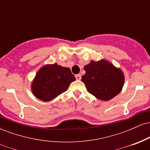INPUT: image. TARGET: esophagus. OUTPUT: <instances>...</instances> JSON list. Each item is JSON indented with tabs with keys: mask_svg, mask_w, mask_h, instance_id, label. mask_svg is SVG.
<instances>
[{
	"mask_svg": "<svg viewBox=\"0 0 150 150\" xmlns=\"http://www.w3.org/2000/svg\"><path fill=\"white\" fill-rule=\"evenodd\" d=\"M75 78L77 80H81V75L80 74H77V75H75Z\"/></svg>",
	"mask_w": 150,
	"mask_h": 150,
	"instance_id": "34e87169",
	"label": "esophagus"
}]
</instances>
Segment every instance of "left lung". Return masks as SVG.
<instances>
[{
  "label": "left lung",
  "instance_id": "obj_1",
  "mask_svg": "<svg viewBox=\"0 0 150 150\" xmlns=\"http://www.w3.org/2000/svg\"><path fill=\"white\" fill-rule=\"evenodd\" d=\"M86 73L82 77L87 92L97 99L108 101L121 92L125 82L123 71L104 59L91 61L84 68Z\"/></svg>",
  "mask_w": 150,
  "mask_h": 150
}]
</instances>
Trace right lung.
Segmentation results:
<instances>
[{
  "mask_svg": "<svg viewBox=\"0 0 150 150\" xmlns=\"http://www.w3.org/2000/svg\"><path fill=\"white\" fill-rule=\"evenodd\" d=\"M75 80L69 68L57 63L42 67L32 82V92L43 101L53 100L67 90L70 84Z\"/></svg>",
  "mask_w": 150,
  "mask_h": 150,
  "instance_id": "obj_1",
  "label": "right lung"
}]
</instances>
